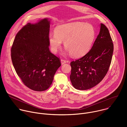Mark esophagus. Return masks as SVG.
Segmentation results:
<instances>
[{"label": "esophagus", "mask_w": 127, "mask_h": 127, "mask_svg": "<svg viewBox=\"0 0 127 127\" xmlns=\"http://www.w3.org/2000/svg\"><path fill=\"white\" fill-rule=\"evenodd\" d=\"M61 63L62 65H63L64 64L66 63V61L65 60H64V59H61Z\"/></svg>", "instance_id": "34e87169"}]
</instances>
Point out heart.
Here are the masks:
<instances>
[{"label":"heart","instance_id":"heart-1","mask_svg":"<svg viewBox=\"0 0 127 127\" xmlns=\"http://www.w3.org/2000/svg\"><path fill=\"white\" fill-rule=\"evenodd\" d=\"M95 35L93 25L77 22L57 26L55 33H50L48 39L53 53L57 52L63 42L66 54L80 57L89 51L94 42Z\"/></svg>","mask_w":127,"mask_h":127}]
</instances>
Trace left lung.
<instances>
[{
    "mask_svg": "<svg viewBox=\"0 0 127 127\" xmlns=\"http://www.w3.org/2000/svg\"><path fill=\"white\" fill-rule=\"evenodd\" d=\"M100 27L91 50L70 63V80L77 89L87 90L96 85L104 77L111 65L114 45L108 29L102 24Z\"/></svg>",
    "mask_w": 127,
    "mask_h": 127,
    "instance_id": "1",
    "label": "left lung"
}]
</instances>
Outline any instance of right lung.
Here are the masks:
<instances>
[{
	"label": "right lung",
	"mask_w": 127,
	"mask_h": 127,
	"mask_svg": "<svg viewBox=\"0 0 127 127\" xmlns=\"http://www.w3.org/2000/svg\"><path fill=\"white\" fill-rule=\"evenodd\" d=\"M50 25L48 18L28 23L17 33L11 49L17 74L25 85L37 92L49 88L61 65L49 50Z\"/></svg>",
	"instance_id": "obj_1"
}]
</instances>
